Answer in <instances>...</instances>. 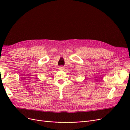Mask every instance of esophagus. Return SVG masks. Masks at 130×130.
I'll list each match as a JSON object with an SVG mask.
<instances>
[{"instance_id":"obj_1","label":"esophagus","mask_w":130,"mask_h":130,"mask_svg":"<svg viewBox=\"0 0 130 130\" xmlns=\"http://www.w3.org/2000/svg\"><path fill=\"white\" fill-rule=\"evenodd\" d=\"M58 69H59V70H63L64 69V67H62V66L59 67Z\"/></svg>"}]
</instances>
